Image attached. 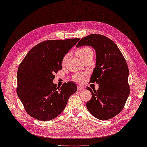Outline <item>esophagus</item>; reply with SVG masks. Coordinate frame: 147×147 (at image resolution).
<instances>
[{"mask_svg": "<svg viewBox=\"0 0 147 147\" xmlns=\"http://www.w3.org/2000/svg\"><path fill=\"white\" fill-rule=\"evenodd\" d=\"M77 87V90H82L84 89V87L80 86H79V85H78Z\"/></svg>", "mask_w": 147, "mask_h": 147, "instance_id": "34e87169", "label": "esophagus"}]
</instances>
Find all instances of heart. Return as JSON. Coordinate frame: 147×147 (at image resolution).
Segmentation results:
<instances>
[{"label": "heart", "instance_id": "heart-1", "mask_svg": "<svg viewBox=\"0 0 147 147\" xmlns=\"http://www.w3.org/2000/svg\"><path fill=\"white\" fill-rule=\"evenodd\" d=\"M76 54L81 60H83L84 58L89 56V55H93V51L92 50V49H91L90 47H84L78 49V50L76 51ZM68 56V53L66 54L63 57V60H62V64L65 63ZM82 77H83V74H77L74 76V80L77 81V82H80L82 80Z\"/></svg>", "mask_w": 147, "mask_h": 147}]
</instances>
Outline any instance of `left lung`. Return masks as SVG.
I'll return each mask as SVG.
<instances>
[{
  "instance_id": "left-lung-1",
  "label": "left lung",
  "mask_w": 147,
  "mask_h": 147,
  "mask_svg": "<svg viewBox=\"0 0 147 147\" xmlns=\"http://www.w3.org/2000/svg\"><path fill=\"white\" fill-rule=\"evenodd\" d=\"M89 46L96 51V67L91 82L99 84L92 90V98L86 104L89 113L100 120L113 118L121 111L129 95V70L117 45L105 36L92 34L81 39L77 48Z\"/></svg>"
}]
</instances>
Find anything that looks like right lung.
<instances>
[{
    "mask_svg": "<svg viewBox=\"0 0 147 147\" xmlns=\"http://www.w3.org/2000/svg\"><path fill=\"white\" fill-rule=\"evenodd\" d=\"M80 39L48 40L36 45L19 65L17 94L26 111L40 121H50L62 113L69 97L77 91L71 82L57 87L55 74L61 70L65 54Z\"/></svg>",
    "mask_w": 147,
    "mask_h": 147,
    "instance_id": "obj_1",
    "label": "right lung"
}]
</instances>
